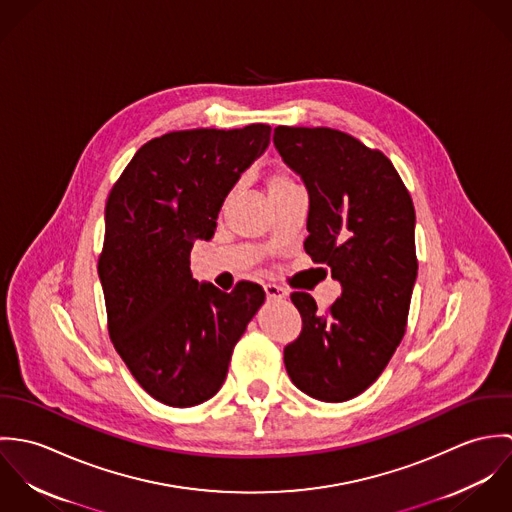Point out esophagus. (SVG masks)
I'll return each instance as SVG.
<instances>
[{"label": "esophagus", "mask_w": 512, "mask_h": 512, "mask_svg": "<svg viewBox=\"0 0 512 512\" xmlns=\"http://www.w3.org/2000/svg\"><path fill=\"white\" fill-rule=\"evenodd\" d=\"M264 290H266V295H268V299H286L288 297V292L282 288V286H276V284H266L264 286Z\"/></svg>", "instance_id": "esophagus-1"}]
</instances>
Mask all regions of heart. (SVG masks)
<instances>
[{
    "label": "heart",
    "mask_w": 512,
    "mask_h": 512,
    "mask_svg": "<svg viewBox=\"0 0 512 512\" xmlns=\"http://www.w3.org/2000/svg\"><path fill=\"white\" fill-rule=\"evenodd\" d=\"M290 183H293V181L288 175L278 173V175H274V177L270 179V189H272V187H280V185H290Z\"/></svg>",
    "instance_id": "heart-1"
}]
</instances>
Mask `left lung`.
I'll return each instance as SVG.
<instances>
[{
  "label": "left lung",
  "mask_w": 512,
  "mask_h": 512,
  "mask_svg": "<svg viewBox=\"0 0 512 512\" xmlns=\"http://www.w3.org/2000/svg\"><path fill=\"white\" fill-rule=\"evenodd\" d=\"M274 146L309 195L305 252L341 284L327 313L292 293L301 335L284 349L293 384L345 402L382 374L406 333L418 276L416 213L390 159L331 128L274 130Z\"/></svg>",
  "instance_id": "left-lung-1"
}]
</instances>
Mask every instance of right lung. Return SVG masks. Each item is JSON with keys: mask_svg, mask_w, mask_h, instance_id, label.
<instances>
[{"mask_svg": "<svg viewBox=\"0 0 512 512\" xmlns=\"http://www.w3.org/2000/svg\"><path fill=\"white\" fill-rule=\"evenodd\" d=\"M272 128L185 130L136 151L104 211L98 276L110 339L151 398L189 408L222 386L232 349L266 292L230 293L191 276L195 240H211L220 207L266 151Z\"/></svg>", "mask_w": 512, "mask_h": 512, "instance_id": "add662e5", "label": "right lung"}]
</instances>
